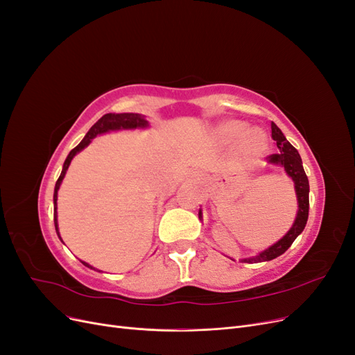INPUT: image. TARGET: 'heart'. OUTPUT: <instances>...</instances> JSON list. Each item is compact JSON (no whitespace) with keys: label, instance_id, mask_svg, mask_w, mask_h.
Instances as JSON below:
<instances>
[{"label":"heart","instance_id":"1","mask_svg":"<svg viewBox=\"0 0 355 355\" xmlns=\"http://www.w3.org/2000/svg\"><path fill=\"white\" fill-rule=\"evenodd\" d=\"M218 135L227 142H235L241 137V149L252 157H259L265 154L268 148V137L261 128H249L247 123L240 120L223 121L218 127Z\"/></svg>","mask_w":355,"mask_h":355}]
</instances>
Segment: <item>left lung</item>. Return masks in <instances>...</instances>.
Masks as SVG:
<instances>
[{
    "mask_svg": "<svg viewBox=\"0 0 355 355\" xmlns=\"http://www.w3.org/2000/svg\"><path fill=\"white\" fill-rule=\"evenodd\" d=\"M271 130H272L271 132L272 139L277 142V146H278V149H280V153L270 155L268 157V161H270L271 164L284 167L286 173L295 182V191H296V197H297V214H296V219L292 225V228L288 230V232L282 240H278L275 244L268 247L266 250L261 252L257 256L241 261V262H247V263L271 261V259H275V257H278L280 254H283L288 249V247L292 245V243L296 240L297 235L304 231L306 220H308L309 182L305 175L302 159H300V155L296 151V148L287 141L286 136L283 135L280 128L277 127L275 123H271ZM198 218H201V210L198 211Z\"/></svg>",
    "mask_w": 355,
    "mask_h": 355,
    "instance_id": "left-lung-1",
    "label": "left lung"
}]
</instances>
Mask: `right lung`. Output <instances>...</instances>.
I'll use <instances>...</instances> for the list:
<instances>
[{
	"label": "right lung",
	"mask_w": 355,
	"mask_h": 355,
	"mask_svg": "<svg viewBox=\"0 0 355 355\" xmlns=\"http://www.w3.org/2000/svg\"><path fill=\"white\" fill-rule=\"evenodd\" d=\"M145 127H148V121L145 120V116L141 115V114H105L101 118V120H98V123H94V125H92V128L87 132V135L84 136L83 141L68 154L65 163H63L62 173H60V176L56 182L55 196H53V201H55V227H56L58 235H59V231H58V211H56L58 210V191L60 188L63 178H65V175H67V170L71 164L72 158L77 155L80 151H83V149L92 142V139L96 137L98 135L111 132V130H121V128H145ZM59 239H60V235H59ZM83 263L85 266L92 268L89 263H85V262H83ZM93 270H94V268H93Z\"/></svg>",
	"instance_id": "1"
}]
</instances>
